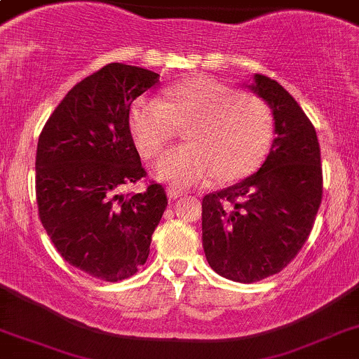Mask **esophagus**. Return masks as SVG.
Returning <instances> with one entry per match:
<instances>
[{"label":"esophagus","mask_w":359,"mask_h":359,"mask_svg":"<svg viewBox=\"0 0 359 359\" xmlns=\"http://www.w3.org/2000/svg\"><path fill=\"white\" fill-rule=\"evenodd\" d=\"M167 196L170 199H177V198H182V196H187V192L180 191V189H175V187H168L167 189Z\"/></svg>","instance_id":"1"}]
</instances>
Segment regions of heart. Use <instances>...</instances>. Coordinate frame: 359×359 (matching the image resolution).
I'll use <instances>...</instances> for the list:
<instances>
[{
    "mask_svg": "<svg viewBox=\"0 0 359 359\" xmlns=\"http://www.w3.org/2000/svg\"><path fill=\"white\" fill-rule=\"evenodd\" d=\"M129 133L144 158H155L189 126L186 147L167 153L155 175L173 187L231 182L261 165L271 147L274 117L269 105L208 76L168 86L163 102L140 97L129 109Z\"/></svg>",
    "mask_w": 359,
    "mask_h": 359,
    "instance_id": "obj_1",
    "label": "heart"
}]
</instances>
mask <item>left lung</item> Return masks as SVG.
Returning <instances> with one entry per match:
<instances>
[{"label":"left lung","mask_w":359,"mask_h":359,"mask_svg":"<svg viewBox=\"0 0 359 359\" xmlns=\"http://www.w3.org/2000/svg\"><path fill=\"white\" fill-rule=\"evenodd\" d=\"M249 88L273 110L274 141L254 175L203 198V247L211 269L237 283L278 274L297 257L322 201L317 133L276 80Z\"/></svg>","instance_id":"left-lung-1"}]
</instances>
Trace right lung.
Here are the masks:
<instances>
[{
	"mask_svg": "<svg viewBox=\"0 0 359 359\" xmlns=\"http://www.w3.org/2000/svg\"><path fill=\"white\" fill-rule=\"evenodd\" d=\"M158 81L155 71L110 62L66 93L39 136V218L61 257L92 278L116 283L136 274L168 204L155 182L121 194L147 177L129 109Z\"/></svg>",
	"mask_w": 359,
	"mask_h": 359,
	"instance_id": "1",
	"label": "right lung"
}]
</instances>
